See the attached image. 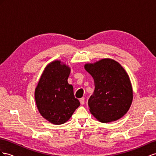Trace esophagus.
Masks as SVG:
<instances>
[{"label":"esophagus","instance_id":"obj_1","mask_svg":"<svg viewBox=\"0 0 156 156\" xmlns=\"http://www.w3.org/2000/svg\"><path fill=\"white\" fill-rule=\"evenodd\" d=\"M80 103H81L82 105L84 104V103H85V98H82L80 99Z\"/></svg>","mask_w":156,"mask_h":156}]
</instances>
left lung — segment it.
Listing matches in <instances>:
<instances>
[{
    "mask_svg": "<svg viewBox=\"0 0 156 156\" xmlns=\"http://www.w3.org/2000/svg\"><path fill=\"white\" fill-rule=\"evenodd\" d=\"M84 67L94 80L95 90L88 99L91 113L104 123L121 119L129 111L133 98L126 71L109 58L86 64Z\"/></svg>",
    "mask_w": 156,
    "mask_h": 156,
    "instance_id": "8db88e82",
    "label": "left lung"
}]
</instances>
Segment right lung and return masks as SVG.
I'll return each instance as SVG.
<instances>
[{"mask_svg": "<svg viewBox=\"0 0 156 156\" xmlns=\"http://www.w3.org/2000/svg\"><path fill=\"white\" fill-rule=\"evenodd\" d=\"M70 72V68L61 61L52 62L44 70L35 89L40 114L54 125L66 122L80 104L67 81Z\"/></svg>", "mask_w": 156, "mask_h": 156, "instance_id": "add662e5", "label": "right lung"}]
</instances>
